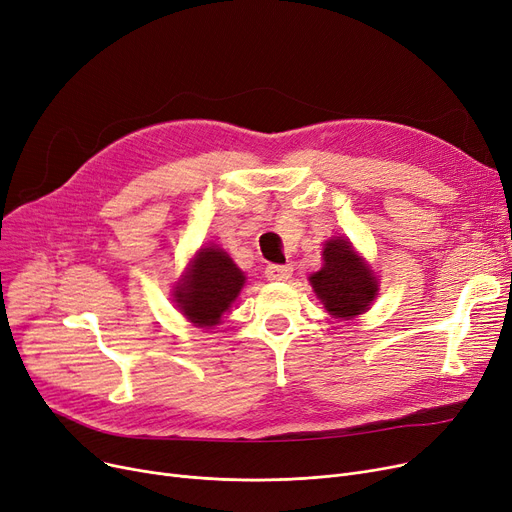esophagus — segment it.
<instances>
[{"label":"esophagus","instance_id":"1","mask_svg":"<svg viewBox=\"0 0 512 512\" xmlns=\"http://www.w3.org/2000/svg\"><path fill=\"white\" fill-rule=\"evenodd\" d=\"M294 273V264H269L264 269V275L269 281H287Z\"/></svg>","mask_w":512,"mask_h":512}]
</instances>
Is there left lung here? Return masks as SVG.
I'll use <instances>...</instances> for the list:
<instances>
[{
	"instance_id": "obj_1",
	"label": "left lung",
	"mask_w": 512,
	"mask_h": 512,
	"mask_svg": "<svg viewBox=\"0 0 512 512\" xmlns=\"http://www.w3.org/2000/svg\"><path fill=\"white\" fill-rule=\"evenodd\" d=\"M308 281L333 319L344 321L367 312L379 291L371 266L342 237L325 243L321 271L312 273Z\"/></svg>"
}]
</instances>
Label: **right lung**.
Listing matches in <instances>:
<instances>
[{"instance_id":"right-lung-1","label":"right lung","mask_w":512,"mask_h":512,"mask_svg":"<svg viewBox=\"0 0 512 512\" xmlns=\"http://www.w3.org/2000/svg\"><path fill=\"white\" fill-rule=\"evenodd\" d=\"M246 275L225 250L202 248L177 281L173 298L185 319L198 327H214L237 300Z\"/></svg>"}]
</instances>
